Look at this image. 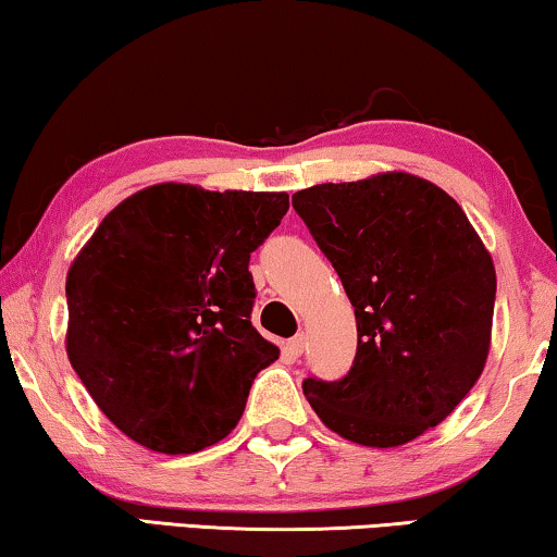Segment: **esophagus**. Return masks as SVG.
<instances>
[{"instance_id":"obj_1","label":"esophagus","mask_w":557,"mask_h":557,"mask_svg":"<svg viewBox=\"0 0 557 557\" xmlns=\"http://www.w3.org/2000/svg\"><path fill=\"white\" fill-rule=\"evenodd\" d=\"M302 348H305V335H295V338H289V341H287L285 354H287V358L297 360V358L302 356Z\"/></svg>"}]
</instances>
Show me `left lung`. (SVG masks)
I'll return each mask as SVG.
<instances>
[{
    "mask_svg": "<svg viewBox=\"0 0 557 557\" xmlns=\"http://www.w3.org/2000/svg\"><path fill=\"white\" fill-rule=\"evenodd\" d=\"M293 207L338 272L358 325L346 379H305V398L348 442H413L457 409L487 363L492 255L449 194L406 171L310 186Z\"/></svg>",
    "mask_w": 557,
    "mask_h": 557,
    "instance_id": "1",
    "label": "left lung"
}]
</instances>
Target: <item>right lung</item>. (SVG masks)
<instances>
[{"instance_id":"obj_1","label":"right lung","mask_w":557,"mask_h":557,"mask_svg":"<svg viewBox=\"0 0 557 557\" xmlns=\"http://www.w3.org/2000/svg\"><path fill=\"white\" fill-rule=\"evenodd\" d=\"M285 191L153 184L106 214L67 270L65 350L98 409L159 454L232 432L280 348L252 327L249 255Z\"/></svg>"}]
</instances>
